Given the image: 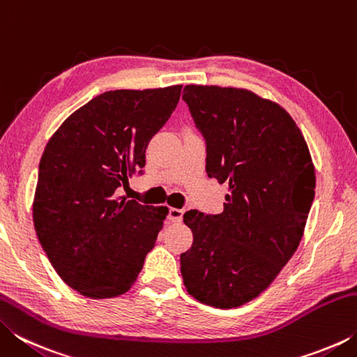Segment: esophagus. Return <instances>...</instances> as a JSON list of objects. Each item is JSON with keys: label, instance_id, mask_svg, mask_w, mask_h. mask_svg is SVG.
<instances>
[{"label": "esophagus", "instance_id": "34e87169", "mask_svg": "<svg viewBox=\"0 0 357 357\" xmlns=\"http://www.w3.org/2000/svg\"><path fill=\"white\" fill-rule=\"evenodd\" d=\"M183 214H184L183 209L170 208V211H168V220H172V222H181V220H183Z\"/></svg>", "mask_w": 357, "mask_h": 357}]
</instances>
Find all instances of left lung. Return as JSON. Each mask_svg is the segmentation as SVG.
<instances>
[{"mask_svg": "<svg viewBox=\"0 0 357 357\" xmlns=\"http://www.w3.org/2000/svg\"><path fill=\"white\" fill-rule=\"evenodd\" d=\"M206 142V173L228 184L222 214L190 209L193 243L181 253L187 293L234 309L255 299L298 249L315 198V167L285 108L241 88L187 84Z\"/></svg>", "mask_w": 357, "mask_h": 357, "instance_id": "1", "label": "left lung"}]
</instances>
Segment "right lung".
Returning a JSON list of instances; mask_svg holds the SVG:
<instances>
[{"label":"right lung","instance_id":"add662e5","mask_svg":"<svg viewBox=\"0 0 357 357\" xmlns=\"http://www.w3.org/2000/svg\"><path fill=\"white\" fill-rule=\"evenodd\" d=\"M181 88L99 94L47 143L33 202L34 229L58 275L86 298L129 291L164 227L167 206L128 200L119 187L142 173L148 143L172 116Z\"/></svg>","mask_w":357,"mask_h":357}]
</instances>
